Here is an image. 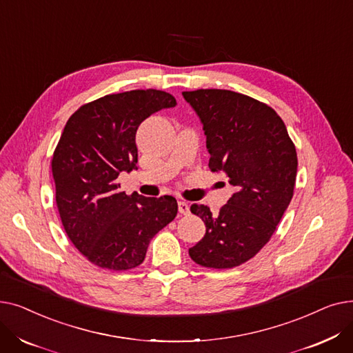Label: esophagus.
Wrapping results in <instances>:
<instances>
[{"instance_id": "obj_1", "label": "esophagus", "mask_w": 353, "mask_h": 353, "mask_svg": "<svg viewBox=\"0 0 353 353\" xmlns=\"http://www.w3.org/2000/svg\"><path fill=\"white\" fill-rule=\"evenodd\" d=\"M177 206H179V213H181V214L190 213V208L186 201H177Z\"/></svg>"}]
</instances>
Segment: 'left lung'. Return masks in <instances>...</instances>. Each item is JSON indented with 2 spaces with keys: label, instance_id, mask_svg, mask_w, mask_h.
<instances>
[{
  "label": "left lung",
  "instance_id": "1",
  "mask_svg": "<svg viewBox=\"0 0 353 353\" xmlns=\"http://www.w3.org/2000/svg\"><path fill=\"white\" fill-rule=\"evenodd\" d=\"M183 97L203 123L210 170L226 173L236 188L216 216L192 205L206 234L189 254L203 268L232 269L261 252L279 225L293 197L298 154L283 120L262 101L217 88Z\"/></svg>",
  "mask_w": 353,
  "mask_h": 353
}]
</instances>
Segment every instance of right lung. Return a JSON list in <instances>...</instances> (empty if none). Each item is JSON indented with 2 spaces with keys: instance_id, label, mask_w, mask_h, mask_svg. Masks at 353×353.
Masks as SVG:
<instances>
[{
  "instance_id": "obj_1",
  "label": "right lung",
  "mask_w": 353,
  "mask_h": 353,
  "mask_svg": "<svg viewBox=\"0 0 353 353\" xmlns=\"http://www.w3.org/2000/svg\"><path fill=\"white\" fill-rule=\"evenodd\" d=\"M176 104L161 90H132L87 103L68 119L51 160L55 201L71 243L92 265L137 268L154 234L176 217L174 197L128 196L117 183L136 169L141 121Z\"/></svg>"
}]
</instances>
